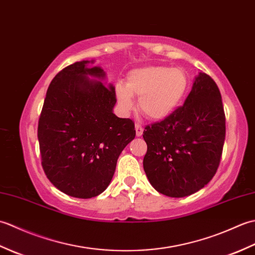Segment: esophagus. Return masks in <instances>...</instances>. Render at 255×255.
Returning <instances> with one entry per match:
<instances>
[{
  "label": "esophagus",
  "instance_id": "obj_1",
  "mask_svg": "<svg viewBox=\"0 0 255 255\" xmlns=\"http://www.w3.org/2000/svg\"><path fill=\"white\" fill-rule=\"evenodd\" d=\"M136 134H137V137H140L142 134V132H143V128H142V126L141 125H140L139 123H137L136 124Z\"/></svg>",
  "mask_w": 255,
  "mask_h": 255
}]
</instances>
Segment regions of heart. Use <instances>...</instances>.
Masks as SVG:
<instances>
[{"label": "heart", "instance_id": "obj_1", "mask_svg": "<svg viewBox=\"0 0 255 255\" xmlns=\"http://www.w3.org/2000/svg\"><path fill=\"white\" fill-rule=\"evenodd\" d=\"M189 88V79L182 68L151 66L132 70L127 84L116 85L118 104L124 112L133 107L132 96H138L139 110L151 119H163L181 104Z\"/></svg>", "mask_w": 255, "mask_h": 255}]
</instances>
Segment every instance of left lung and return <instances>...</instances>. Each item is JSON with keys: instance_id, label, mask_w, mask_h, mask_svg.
<instances>
[{"instance_id": "left-lung-1", "label": "left lung", "mask_w": 255, "mask_h": 255, "mask_svg": "<svg viewBox=\"0 0 255 255\" xmlns=\"http://www.w3.org/2000/svg\"><path fill=\"white\" fill-rule=\"evenodd\" d=\"M225 138L220 91L200 72L183 106L144 128L143 169L150 184L169 197L196 193L217 172Z\"/></svg>"}]
</instances>
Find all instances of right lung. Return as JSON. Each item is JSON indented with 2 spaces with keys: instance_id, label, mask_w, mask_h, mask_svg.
I'll use <instances>...</instances> for the list:
<instances>
[{
  "instance_id": "1",
  "label": "right lung",
  "mask_w": 255,
  "mask_h": 255,
  "mask_svg": "<svg viewBox=\"0 0 255 255\" xmlns=\"http://www.w3.org/2000/svg\"><path fill=\"white\" fill-rule=\"evenodd\" d=\"M80 61L62 69L48 88L38 122L41 165L59 191L78 198L100 195L110 185L119 154L136 136L130 118L113 113L115 88L100 67Z\"/></svg>"
}]
</instances>
